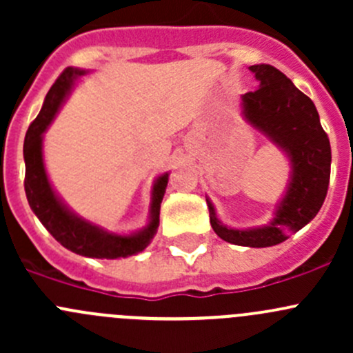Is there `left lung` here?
Masks as SVG:
<instances>
[{
  "label": "left lung",
  "mask_w": 353,
  "mask_h": 353,
  "mask_svg": "<svg viewBox=\"0 0 353 353\" xmlns=\"http://www.w3.org/2000/svg\"><path fill=\"white\" fill-rule=\"evenodd\" d=\"M259 87L243 95L244 116L256 130L285 152L292 165L290 183L275 216L265 227L230 229L216 219L206 198L210 223L220 239L248 248H270L307 225L325 203L330 184L331 147L319 123L314 102L272 65H254Z\"/></svg>",
  "instance_id": "8db88e82"
}]
</instances>
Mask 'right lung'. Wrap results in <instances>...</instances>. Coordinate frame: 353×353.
Here are the masks:
<instances>
[{
  "mask_svg": "<svg viewBox=\"0 0 353 353\" xmlns=\"http://www.w3.org/2000/svg\"><path fill=\"white\" fill-rule=\"evenodd\" d=\"M81 74H85L83 70L66 68L46 95L44 105H42L39 116L28 126L23 143L25 194H27L32 212L37 215L42 225L66 249L77 252V254L87 256V258H126V256H133L143 251L154 239L157 227H159L160 203H162L163 193H165L169 174H162L155 181L154 191H152L148 225L140 232L131 234V236L110 234L108 230L87 222V220L80 219L66 208L65 203L54 193L48 179V174H46L44 159H42V134L48 130L51 121L54 119L63 101L70 94L74 80Z\"/></svg>",
  "mask_w": 353,
  "mask_h": 353,
  "instance_id": "obj_1",
  "label": "right lung"
}]
</instances>
